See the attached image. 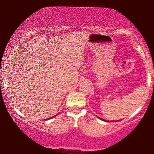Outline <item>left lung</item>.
I'll return each instance as SVG.
<instances>
[{
  "mask_svg": "<svg viewBox=\"0 0 154 154\" xmlns=\"http://www.w3.org/2000/svg\"><path fill=\"white\" fill-rule=\"evenodd\" d=\"M98 119H100V120H102V121H105V122H111V121H107V120H104V119H101V118H100V117H98Z\"/></svg>",
  "mask_w": 154,
  "mask_h": 154,
  "instance_id": "8db88e82",
  "label": "left lung"
}]
</instances>
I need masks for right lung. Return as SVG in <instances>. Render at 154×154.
<instances>
[{
	"mask_svg": "<svg viewBox=\"0 0 154 154\" xmlns=\"http://www.w3.org/2000/svg\"><path fill=\"white\" fill-rule=\"evenodd\" d=\"M58 114H57V115H55V116H53L52 117H50V118H48V119H44V120H45V121H48V120H50V119H53V118H54L55 116H57Z\"/></svg>",
	"mask_w": 154,
	"mask_h": 154,
	"instance_id": "obj_1",
	"label": "right lung"
}]
</instances>
